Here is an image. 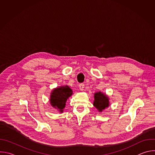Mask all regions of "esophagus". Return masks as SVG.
Returning a JSON list of instances; mask_svg holds the SVG:
<instances>
[{
    "instance_id": "1",
    "label": "esophagus",
    "mask_w": 155,
    "mask_h": 155,
    "mask_svg": "<svg viewBox=\"0 0 155 155\" xmlns=\"http://www.w3.org/2000/svg\"><path fill=\"white\" fill-rule=\"evenodd\" d=\"M84 84L83 83L80 84V85H79V88H80V91H83V90H84Z\"/></svg>"
}]
</instances>
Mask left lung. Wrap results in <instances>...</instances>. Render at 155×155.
Listing matches in <instances>:
<instances>
[{
    "label": "left lung",
    "mask_w": 155,
    "mask_h": 155,
    "mask_svg": "<svg viewBox=\"0 0 155 155\" xmlns=\"http://www.w3.org/2000/svg\"><path fill=\"white\" fill-rule=\"evenodd\" d=\"M94 101L93 105L97 109L99 112H102L110 105L109 98L106 94L99 91L94 93Z\"/></svg>",
    "instance_id": "obj_1"
}]
</instances>
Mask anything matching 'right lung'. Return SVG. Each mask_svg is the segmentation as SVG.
Returning <instances> with one entry per match:
<instances>
[{"instance_id":"right-lung-1","label":"right lung","mask_w":155,"mask_h":155,"mask_svg":"<svg viewBox=\"0 0 155 155\" xmlns=\"http://www.w3.org/2000/svg\"><path fill=\"white\" fill-rule=\"evenodd\" d=\"M72 94V90L69 86H63L54 89L51 93L50 102L52 107L62 113L68 99Z\"/></svg>"}]
</instances>
